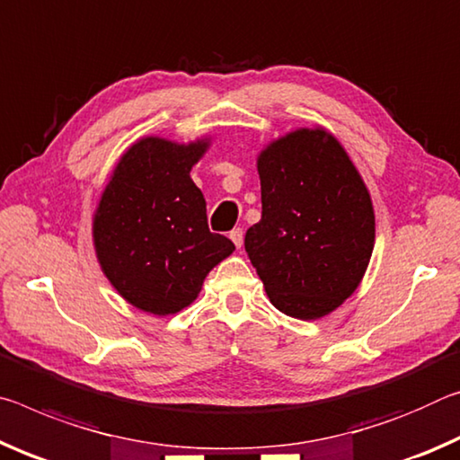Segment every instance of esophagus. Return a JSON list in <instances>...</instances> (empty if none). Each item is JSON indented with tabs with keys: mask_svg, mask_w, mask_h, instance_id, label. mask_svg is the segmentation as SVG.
Segmentation results:
<instances>
[{
	"mask_svg": "<svg viewBox=\"0 0 460 460\" xmlns=\"http://www.w3.org/2000/svg\"><path fill=\"white\" fill-rule=\"evenodd\" d=\"M230 240H232V243L236 244V248L243 246V243H244V234H243V230H240V228H234V230H232V232H230Z\"/></svg>",
	"mask_w": 460,
	"mask_h": 460,
	"instance_id": "34e87169",
	"label": "esophagus"
}]
</instances>
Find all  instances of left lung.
Returning a JSON list of instances; mask_svg holds the SVG:
<instances>
[{"mask_svg":"<svg viewBox=\"0 0 460 460\" xmlns=\"http://www.w3.org/2000/svg\"><path fill=\"white\" fill-rule=\"evenodd\" d=\"M262 216L244 248L277 310L318 320L349 299L371 261V193L323 128H297L261 150Z\"/></svg>","mask_w":460,"mask_h":460,"instance_id":"8db88e82","label":"left lung"}]
</instances>
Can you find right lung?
Listing matches in <instances>:
<instances>
[{
  "label": "right lung",
  "instance_id": "1",
  "mask_svg": "<svg viewBox=\"0 0 460 460\" xmlns=\"http://www.w3.org/2000/svg\"><path fill=\"white\" fill-rule=\"evenodd\" d=\"M209 138L179 145L146 137L119 156L93 214L97 262L128 304L155 315L177 314L234 244L208 228L206 199L191 167Z\"/></svg>",
  "mask_w": 460,
  "mask_h": 460
}]
</instances>
